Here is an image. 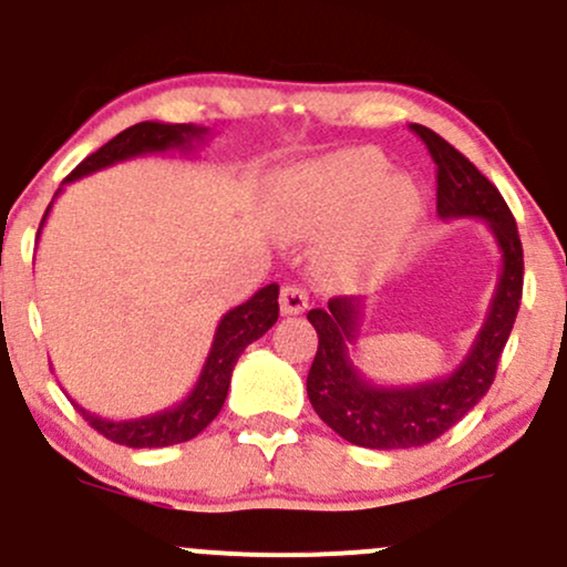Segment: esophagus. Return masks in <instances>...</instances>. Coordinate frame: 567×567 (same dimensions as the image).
Masks as SVG:
<instances>
[{
    "instance_id": "1",
    "label": "esophagus",
    "mask_w": 567,
    "mask_h": 567,
    "mask_svg": "<svg viewBox=\"0 0 567 567\" xmlns=\"http://www.w3.org/2000/svg\"><path fill=\"white\" fill-rule=\"evenodd\" d=\"M307 307L309 299L299 285H282V293H279V309H282V315H301Z\"/></svg>"
}]
</instances>
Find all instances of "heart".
<instances>
[{
  "label": "heart",
  "instance_id": "obj_1",
  "mask_svg": "<svg viewBox=\"0 0 567 567\" xmlns=\"http://www.w3.org/2000/svg\"><path fill=\"white\" fill-rule=\"evenodd\" d=\"M389 165L367 148L331 154L293 176L290 219L309 234H339L323 249V268L339 279H369L385 271L421 219L413 178L385 176Z\"/></svg>",
  "mask_w": 567,
  "mask_h": 567
}]
</instances>
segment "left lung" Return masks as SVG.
Wrapping results in <instances>:
<instances>
[{
  "instance_id": "1",
  "label": "left lung",
  "mask_w": 567,
  "mask_h": 567,
  "mask_svg": "<svg viewBox=\"0 0 567 567\" xmlns=\"http://www.w3.org/2000/svg\"><path fill=\"white\" fill-rule=\"evenodd\" d=\"M413 133L426 143L437 165L440 219H484L499 249V274L486 320L467 355L454 372L424 383L378 385L355 367L350 350L359 342L367 307L359 296H337L326 309L307 312L318 331V353L307 374L309 402L339 437L374 451L419 449L456 426L494 383L497 361L522 303V238L499 189L424 124H413Z\"/></svg>"
}]
</instances>
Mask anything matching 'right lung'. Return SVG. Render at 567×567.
Returning a JSON list of instances; mask_svg holds the SVG:
<instances>
[{"label":"right lung","instance_id":"right-lung-1","mask_svg":"<svg viewBox=\"0 0 567 567\" xmlns=\"http://www.w3.org/2000/svg\"><path fill=\"white\" fill-rule=\"evenodd\" d=\"M208 130L198 127V124H165V122H141L127 127L124 133H118L116 138H111L105 146H100L97 152L89 154L86 159L73 171L64 184L75 182L89 174H97V171L111 168V165L124 163V159L143 157V154H165L171 148L178 152H193L200 143L206 141ZM62 193V187H59ZM56 193V195H59ZM53 195V198H56ZM53 200L48 204L43 223H40L38 238L43 234V225L51 212ZM279 285L271 282L266 288H260L252 299H247L230 312L223 315L217 331H214L212 350H208L204 369L198 374V383L193 385V391L176 402L174 408L157 410V413L138 415V419H124V421H111L103 419L97 413H89L86 408H81L79 402H70L79 408V413L89 421V426L97 429L103 437H109L111 443L127 445V449H165V445H178L187 443V440L198 437L204 429L212 424L214 419L223 410L225 396L230 389V374L238 355L244 353L247 344H252L255 339H260L264 333L277 323L279 318Z\"/></svg>","mask_w":567,"mask_h":567}]
</instances>
